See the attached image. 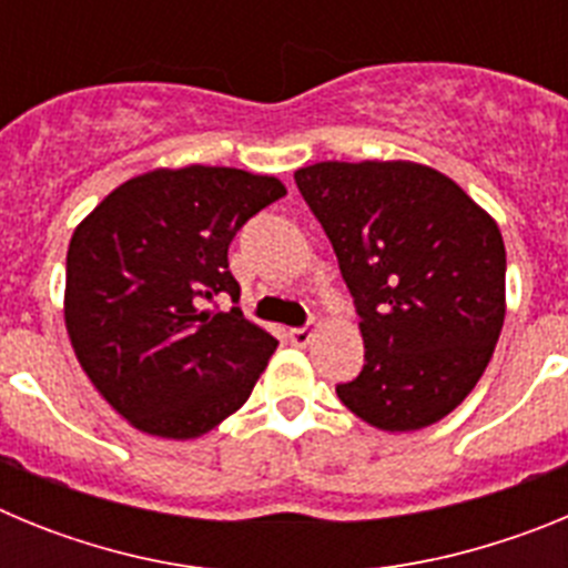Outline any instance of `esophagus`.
<instances>
[{
    "label": "esophagus",
    "instance_id": "1",
    "mask_svg": "<svg viewBox=\"0 0 568 568\" xmlns=\"http://www.w3.org/2000/svg\"><path fill=\"white\" fill-rule=\"evenodd\" d=\"M313 329L310 327H295V329H290L287 333V338H290V344L293 346H307L310 341H313Z\"/></svg>",
    "mask_w": 568,
    "mask_h": 568
}]
</instances>
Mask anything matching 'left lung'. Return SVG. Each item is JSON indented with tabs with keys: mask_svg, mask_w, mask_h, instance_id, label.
I'll list each match as a JSON object with an SVG mask.
<instances>
[{
	"mask_svg": "<svg viewBox=\"0 0 568 568\" xmlns=\"http://www.w3.org/2000/svg\"><path fill=\"white\" fill-rule=\"evenodd\" d=\"M358 304L364 369L341 404L384 433H415L464 404L506 315L498 222L449 175L406 159L295 170Z\"/></svg>",
	"mask_w": 568,
	"mask_h": 568,
	"instance_id": "1",
	"label": "left lung"
}]
</instances>
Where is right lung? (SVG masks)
<instances>
[{"label": "right lung", "mask_w": 568, "mask_h": 568, "mask_svg": "<svg viewBox=\"0 0 568 568\" xmlns=\"http://www.w3.org/2000/svg\"><path fill=\"white\" fill-rule=\"evenodd\" d=\"M281 179L235 168H155L108 193L73 230L64 327L99 395L139 433L202 438L239 413L278 341L204 310L239 281L233 235L284 199Z\"/></svg>", "instance_id": "right-lung-1"}]
</instances>
